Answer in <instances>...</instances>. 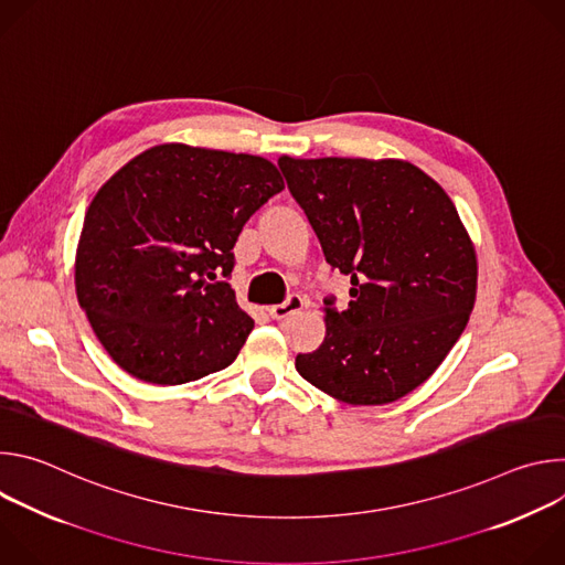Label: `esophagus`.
Wrapping results in <instances>:
<instances>
[{
	"mask_svg": "<svg viewBox=\"0 0 565 565\" xmlns=\"http://www.w3.org/2000/svg\"><path fill=\"white\" fill-rule=\"evenodd\" d=\"M301 308H303V299H301L299 295H288L284 303L270 306V308H268V315H270L273 319H286V317L295 315V312L301 310Z\"/></svg>",
	"mask_w": 565,
	"mask_h": 565,
	"instance_id": "34e87169",
	"label": "esophagus"
}]
</instances>
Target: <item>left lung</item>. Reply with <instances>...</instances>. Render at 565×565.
Segmentation results:
<instances>
[{
	"label": "left lung",
	"mask_w": 565,
	"mask_h": 565,
	"mask_svg": "<svg viewBox=\"0 0 565 565\" xmlns=\"http://www.w3.org/2000/svg\"><path fill=\"white\" fill-rule=\"evenodd\" d=\"M327 264L351 301L327 297V338L299 353L303 380L349 405L420 386L467 327L476 253L445 190L405 160L279 158Z\"/></svg>",
	"instance_id": "8db88e82"
}]
</instances>
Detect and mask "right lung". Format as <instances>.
<instances>
[{
    "mask_svg": "<svg viewBox=\"0 0 565 565\" xmlns=\"http://www.w3.org/2000/svg\"><path fill=\"white\" fill-rule=\"evenodd\" d=\"M284 181L266 158L156 145L94 196L75 255L89 324L129 375L185 384L234 362L255 321L227 279L246 221Z\"/></svg>",
    "mask_w": 565,
    "mask_h": 565,
    "instance_id": "right-lung-1",
    "label": "right lung"
}]
</instances>
